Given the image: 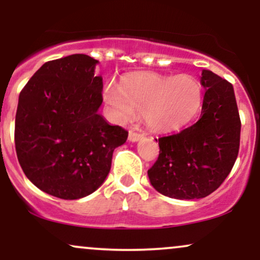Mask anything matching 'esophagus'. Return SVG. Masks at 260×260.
I'll use <instances>...</instances> for the list:
<instances>
[{
	"instance_id": "obj_1",
	"label": "esophagus",
	"mask_w": 260,
	"mask_h": 260,
	"mask_svg": "<svg viewBox=\"0 0 260 260\" xmlns=\"http://www.w3.org/2000/svg\"><path fill=\"white\" fill-rule=\"evenodd\" d=\"M143 134L140 133H137L134 132V131H129V133H128V139H129V142H138L143 138Z\"/></svg>"
}]
</instances>
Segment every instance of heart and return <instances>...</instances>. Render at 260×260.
<instances>
[{"instance_id":"obj_1","label":"heart","mask_w":260,"mask_h":260,"mask_svg":"<svg viewBox=\"0 0 260 260\" xmlns=\"http://www.w3.org/2000/svg\"><path fill=\"white\" fill-rule=\"evenodd\" d=\"M104 99L118 122H126L142 112L143 121L155 132L180 129L196 117L202 105L199 82L187 74L161 76L131 74L121 85L107 82Z\"/></svg>"}]
</instances>
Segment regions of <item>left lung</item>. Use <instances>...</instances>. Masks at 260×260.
Here are the masks:
<instances>
[{
  "instance_id": "8db88e82",
  "label": "left lung",
  "mask_w": 260,
  "mask_h": 260,
  "mask_svg": "<svg viewBox=\"0 0 260 260\" xmlns=\"http://www.w3.org/2000/svg\"><path fill=\"white\" fill-rule=\"evenodd\" d=\"M201 84L205 92L199 120L159 138V157L148 170L151 186L170 198L209 196L221 186L237 159L241 120L234 86L208 70H203Z\"/></svg>"
}]
</instances>
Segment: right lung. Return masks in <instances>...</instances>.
I'll return each mask as SVG.
<instances>
[{
  "label": "right lung",
  "instance_id": "obj_1",
  "mask_svg": "<svg viewBox=\"0 0 260 260\" xmlns=\"http://www.w3.org/2000/svg\"><path fill=\"white\" fill-rule=\"evenodd\" d=\"M98 63L83 53L46 62L18 100L14 143L23 172L39 189L67 201L104 183L113 150L128 137L98 113L103 104Z\"/></svg>",
  "mask_w": 260,
  "mask_h": 260
}]
</instances>
